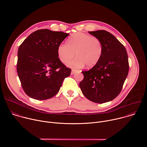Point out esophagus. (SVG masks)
I'll return each instance as SVG.
<instances>
[{"label":"esophagus","instance_id":"esophagus-1","mask_svg":"<svg viewBox=\"0 0 147 147\" xmlns=\"http://www.w3.org/2000/svg\"><path fill=\"white\" fill-rule=\"evenodd\" d=\"M78 71V70H74V69H73L72 70H71V74H74L75 73H76V72H77Z\"/></svg>","mask_w":147,"mask_h":147}]
</instances>
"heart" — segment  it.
<instances>
[{"instance_id":"1","label":"heart","mask_w":147,"mask_h":147,"mask_svg":"<svg viewBox=\"0 0 147 147\" xmlns=\"http://www.w3.org/2000/svg\"><path fill=\"white\" fill-rule=\"evenodd\" d=\"M67 43L61 44L57 48L59 59L63 63L73 59L76 53L77 57L67 63V66L79 68L85 65L88 68L95 66L103 54V45L100 39L90 35L77 33L71 35Z\"/></svg>"}]
</instances>
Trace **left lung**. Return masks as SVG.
<instances>
[{"mask_svg":"<svg viewBox=\"0 0 147 147\" xmlns=\"http://www.w3.org/2000/svg\"><path fill=\"white\" fill-rule=\"evenodd\" d=\"M103 45V54L98 63L88 71H82L81 90L90 100L102 103L114 99L121 92L129 70L128 55L124 47L110 32L89 31Z\"/></svg>","mask_w":147,"mask_h":147,"instance_id":"1","label":"left lung"}]
</instances>
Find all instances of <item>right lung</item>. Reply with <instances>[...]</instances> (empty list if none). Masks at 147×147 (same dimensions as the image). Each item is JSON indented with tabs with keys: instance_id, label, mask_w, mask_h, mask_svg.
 I'll use <instances>...</instances> for the list:
<instances>
[{
	"instance_id": "1",
	"label": "right lung",
	"mask_w": 147,
	"mask_h": 147,
	"mask_svg": "<svg viewBox=\"0 0 147 147\" xmlns=\"http://www.w3.org/2000/svg\"><path fill=\"white\" fill-rule=\"evenodd\" d=\"M69 35L48 29L31 34L18 50L17 74L25 93L37 100H45L59 92L71 70L62 63L57 48Z\"/></svg>"
}]
</instances>
